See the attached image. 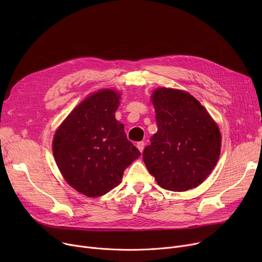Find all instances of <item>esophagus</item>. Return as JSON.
Listing matches in <instances>:
<instances>
[{"label": "esophagus", "mask_w": 262, "mask_h": 262, "mask_svg": "<svg viewBox=\"0 0 262 262\" xmlns=\"http://www.w3.org/2000/svg\"><path fill=\"white\" fill-rule=\"evenodd\" d=\"M144 146H145V142H143V141H139V142H137V147H138V149L140 150L141 153L143 152Z\"/></svg>", "instance_id": "1"}]
</instances>
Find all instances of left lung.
<instances>
[{
    "label": "left lung",
    "mask_w": 262,
    "mask_h": 262,
    "mask_svg": "<svg viewBox=\"0 0 262 262\" xmlns=\"http://www.w3.org/2000/svg\"><path fill=\"white\" fill-rule=\"evenodd\" d=\"M157 133L143 150V161L157 184L170 191L201 185L217 162L221 134L207 110L187 92L154 91Z\"/></svg>",
    "instance_id": "left-lung-1"
}]
</instances>
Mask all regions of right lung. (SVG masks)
<instances>
[{"label": "right lung", "instance_id": "1", "mask_svg": "<svg viewBox=\"0 0 262 262\" xmlns=\"http://www.w3.org/2000/svg\"><path fill=\"white\" fill-rule=\"evenodd\" d=\"M120 93L91 94L67 117L54 137L53 153L67 183L89 198L120 185L123 173L140 156L123 124L116 120Z\"/></svg>", "mask_w": 262, "mask_h": 262}]
</instances>
